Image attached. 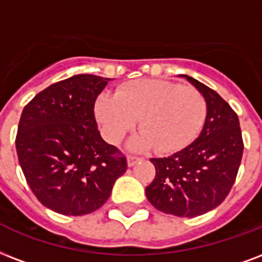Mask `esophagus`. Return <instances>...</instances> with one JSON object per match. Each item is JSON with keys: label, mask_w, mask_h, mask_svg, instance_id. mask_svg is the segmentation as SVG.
Masks as SVG:
<instances>
[{"label": "esophagus", "mask_w": 262, "mask_h": 262, "mask_svg": "<svg viewBox=\"0 0 262 262\" xmlns=\"http://www.w3.org/2000/svg\"><path fill=\"white\" fill-rule=\"evenodd\" d=\"M140 161H141V158L140 157H135V155H129V157H127V165H129V166H135L136 163L140 162Z\"/></svg>", "instance_id": "esophagus-1"}]
</instances>
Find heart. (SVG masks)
Listing matches in <instances>:
<instances>
[{
    "instance_id": "1",
    "label": "heart",
    "mask_w": 262,
    "mask_h": 262,
    "mask_svg": "<svg viewBox=\"0 0 262 262\" xmlns=\"http://www.w3.org/2000/svg\"><path fill=\"white\" fill-rule=\"evenodd\" d=\"M206 114V100L198 89L158 79L133 81L117 95H101L96 103V117L108 141L119 143L141 119L144 132L133 145H155L161 152L191 144L202 130Z\"/></svg>"
}]
</instances>
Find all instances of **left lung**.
<instances>
[{
    "label": "left lung",
    "instance_id": "8db88e82",
    "mask_svg": "<svg viewBox=\"0 0 262 262\" xmlns=\"http://www.w3.org/2000/svg\"><path fill=\"white\" fill-rule=\"evenodd\" d=\"M206 100L205 125L188 147L166 158H151L155 179L145 195L155 209L196 217L223 203L236 180L243 155L239 118L221 96L188 75Z\"/></svg>",
    "mask_w": 262,
    "mask_h": 262
}]
</instances>
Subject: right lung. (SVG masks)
Segmentation results:
<instances>
[{
  "instance_id": "add662e5",
  "label": "right lung",
  "mask_w": 262,
  "mask_h": 262,
  "mask_svg": "<svg viewBox=\"0 0 262 262\" xmlns=\"http://www.w3.org/2000/svg\"><path fill=\"white\" fill-rule=\"evenodd\" d=\"M110 78L74 75L39 92L20 117L16 151L39 202L64 215L97 210L126 171V157L101 139L95 101Z\"/></svg>"
}]
</instances>
